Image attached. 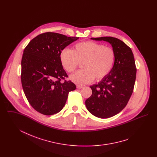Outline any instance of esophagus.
<instances>
[{
    "instance_id": "esophagus-1",
    "label": "esophagus",
    "mask_w": 157,
    "mask_h": 157,
    "mask_svg": "<svg viewBox=\"0 0 157 157\" xmlns=\"http://www.w3.org/2000/svg\"><path fill=\"white\" fill-rule=\"evenodd\" d=\"M76 88H77L78 89H82V88H83V86H81V85H76Z\"/></svg>"
}]
</instances>
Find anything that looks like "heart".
<instances>
[{
  "label": "heart",
  "mask_w": 157,
  "mask_h": 157,
  "mask_svg": "<svg viewBox=\"0 0 157 157\" xmlns=\"http://www.w3.org/2000/svg\"><path fill=\"white\" fill-rule=\"evenodd\" d=\"M59 58L62 67L69 73L74 72L80 62H83L84 69L70 76L72 82L83 85L94 78L101 81L109 74L114 64L115 53L110 47L86 41L75 44L72 50L63 49Z\"/></svg>",
  "instance_id": "1"
}]
</instances>
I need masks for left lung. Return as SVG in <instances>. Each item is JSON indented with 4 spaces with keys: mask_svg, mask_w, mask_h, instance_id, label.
I'll return each instance as SVG.
<instances>
[{
    "mask_svg": "<svg viewBox=\"0 0 157 157\" xmlns=\"http://www.w3.org/2000/svg\"><path fill=\"white\" fill-rule=\"evenodd\" d=\"M90 39L109 43L115 53L112 70L98 84L90 86L92 94L85 101L90 113L98 118H108L121 112L132 94L136 73L134 57L131 49L117 38Z\"/></svg>",
    "mask_w": 157,
    "mask_h": 157,
    "instance_id": "left-lung-1",
    "label": "left lung"
}]
</instances>
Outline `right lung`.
Returning a JSON list of instances; mask_svg holds the SVG:
<instances>
[{
    "label": "right lung",
    "mask_w": 157,
    "mask_h": 157,
    "mask_svg": "<svg viewBox=\"0 0 157 157\" xmlns=\"http://www.w3.org/2000/svg\"><path fill=\"white\" fill-rule=\"evenodd\" d=\"M78 37L46 32L30 41L23 51L21 82L25 96L37 112L51 115L60 112L70 91L76 89L60 63V51Z\"/></svg>",
    "instance_id": "right-lung-1"
}]
</instances>
